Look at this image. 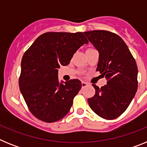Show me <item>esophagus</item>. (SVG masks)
<instances>
[{"label": "esophagus", "instance_id": "1", "mask_svg": "<svg viewBox=\"0 0 147 147\" xmlns=\"http://www.w3.org/2000/svg\"><path fill=\"white\" fill-rule=\"evenodd\" d=\"M88 85V84L87 82H82V88H85V87H86Z\"/></svg>", "mask_w": 147, "mask_h": 147}]
</instances>
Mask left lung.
Listing matches in <instances>:
<instances>
[{"label":"left lung","mask_w":147,"mask_h":147,"mask_svg":"<svg viewBox=\"0 0 147 147\" xmlns=\"http://www.w3.org/2000/svg\"><path fill=\"white\" fill-rule=\"evenodd\" d=\"M99 53L96 71L105 76L107 85L98 88L88 100L98 116L112 120L127 110L138 89V67L135 59L119 35L104 30L84 32Z\"/></svg>","instance_id":"obj_1"}]
</instances>
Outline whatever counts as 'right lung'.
Segmentation results:
<instances>
[{"mask_svg": "<svg viewBox=\"0 0 147 147\" xmlns=\"http://www.w3.org/2000/svg\"><path fill=\"white\" fill-rule=\"evenodd\" d=\"M88 41L82 32H47L24 53L19 86L28 110L42 121L53 123L69 112L82 88L79 80L59 82L58 68L66 66Z\"/></svg>", "mask_w": 147, "mask_h": 147, "instance_id": "1", "label": "right lung"}]
</instances>
